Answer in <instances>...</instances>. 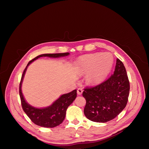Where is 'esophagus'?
Here are the masks:
<instances>
[{"mask_svg": "<svg viewBox=\"0 0 149 149\" xmlns=\"http://www.w3.org/2000/svg\"><path fill=\"white\" fill-rule=\"evenodd\" d=\"M77 93H78V95H81V94L83 93V89H82V88H78L77 89Z\"/></svg>", "mask_w": 149, "mask_h": 149, "instance_id": "34e87169", "label": "esophagus"}]
</instances>
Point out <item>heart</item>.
Returning <instances> with one entry per match:
<instances>
[{"label":"heart","mask_w":149,"mask_h":149,"mask_svg":"<svg viewBox=\"0 0 149 149\" xmlns=\"http://www.w3.org/2000/svg\"><path fill=\"white\" fill-rule=\"evenodd\" d=\"M114 64L109 53H94L83 56L76 61V68L80 74L86 73V81L90 84L102 82L109 75Z\"/></svg>","instance_id":"heart-1"}]
</instances>
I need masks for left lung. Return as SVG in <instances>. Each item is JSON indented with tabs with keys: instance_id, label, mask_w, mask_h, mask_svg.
Instances as JSON below:
<instances>
[{
	"instance_id": "left-lung-1",
	"label": "left lung",
	"mask_w": 149,
	"mask_h": 149,
	"mask_svg": "<svg viewBox=\"0 0 149 149\" xmlns=\"http://www.w3.org/2000/svg\"><path fill=\"white\" fill-rule=\"evenodd\" d=\"M129 90L127 72L123 63L118 58L113 74L96 86L84 89L83 96L86 101L84 115L96 123L112 120L126 106Z\"/></svg>"
}]
</instances>
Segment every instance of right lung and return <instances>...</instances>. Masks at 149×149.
Here are the masks:
<instances>
[{"instance_id":"obj_1","label":"right lung","mask_w":149,"mask_h":149,"mask_svg":"<svg viewBox=\"0 0 149 149\" xmlns=\"http://www.w3.org/2000/svg\"><path fill=\"white\" fill-rule=\"evenodd\" d=\"M69 55V53L42 54L29 61L24 71L19 86V94L22 106L26 114L36 125L43 127L52 128L61 124L65 118L66 111L68 107L71 104V103L74 101L77 96V93H76L77 91L76 89H74L69 93L62 94L59 98L53 102L52 104L48 107L43 108L33 107L30 105L25 101L22 91V84L26 69L31 63L40 57L47 56L49 58H60L68 56Z\"/></svg>"}]
</instances>
